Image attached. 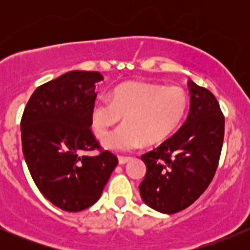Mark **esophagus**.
<instances>
[{"label": "esophagus", "mask_w": 250, "mask_h": 250, "mask_svg": "<svg viewBox=\"0 0 250 250\" xmlns=\"http://www.w3.org/2000/svg\"><path fill=\"white\" fill-rule=\"evenodd\" d=\"M131 160V157H127V156H119V163L120 165H125V163L129 162Z\"/></svg>", "instance_id": "obj_1"}]
</instances>
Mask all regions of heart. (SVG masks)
I'll return each instance as SVG.
<instances>
[{
  "mask_svg": "<svg viewBox=\"0 0 250 250\" xmlns=\"http://www.w3.org/2000/svg\"><path fill=\"white\" fill-rule=\"evenodd\" d=\"M188 95L179 87L127 82L114 89L111 99L100 97L91 109V128L97 137L125 116L126 125L102 139L103 147L129 151L156 145L175 133L187 114Z\"/></svg>",
  "mask_w": 250,
  "mask_h": 250,
  "instance_id": "heart-1",
  "label": "heart"
}]
</instances>
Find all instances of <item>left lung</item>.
I'll use <instances>...</instances> for the list:
<instances>
[{
  "mask_svg": "<svg viewBox=\"0 0 250 250\" xmlns=\"http://www.w3.org/2000/svg\"><path fill=\"white\" fill-rule=\"evenodd\" d=\"M190 109L186 122L160 147L143 154L147 166L140 185L143 202L155 210L174 214L205 193L219 165L225 116L208 89L189 80Z\"/></svg>",
  "mask_w": 250,
  "mask_h": 250,
  "instance_id": "left-lung-1",
  "label": "left lung"
}]
</instances>
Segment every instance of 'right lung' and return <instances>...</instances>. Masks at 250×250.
I'll list each match as a JSON object with an SVG mask.
<instances>
[{
    "label": "right lung",
    "instance_id": "right-lung-1",
    "mask_svg": "<svg viewBox=\"0 0 250 250\" xmlns=\"http://www.w3.org/2000/svg\"><path fill=\"white\" fill-rule=\"evenodd\" d=\"M102 80L97 71L63 74L36 88L22 115V149L31 177L43 196L65 211L93 206L117 166L90 129ZM95 148L102 150L97 157L82 154Z\"/></svg>",
    "mask_w": 250,
    "mask_h": 250
}]
</instances>
